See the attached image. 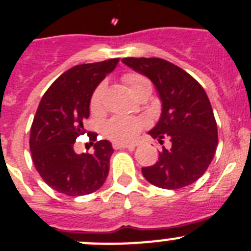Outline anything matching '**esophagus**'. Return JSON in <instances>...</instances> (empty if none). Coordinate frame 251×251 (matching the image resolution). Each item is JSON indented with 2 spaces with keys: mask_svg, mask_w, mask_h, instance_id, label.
Listing matches in <instances>:
<instances>
[{
  "mask_svg": "<svg viewBox=\"0 0 251 251\" xmlns=\"http://www.w3.org/2000/svg\"><path fill=\"white\" fill-rule=\"evenodd\" d=\"M136 147V144H114V149L119 150V149H128V150H135Z\"/></svg>",
  "mask_w": 251,
  "mask_h": 251,
  "instance_id": "esophagus-1",
  "label": "esophagus"
}]
</instances>
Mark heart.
<instances>
[{
	"label": "heart",
	"mask_w": 251,
	"mask_h": 251,
	"mask_svg": "<svg viewBox=\"0 0 251 251\" xmlns=\"http://www.w3.org/2000/svg\"><path fill=\"white\" fill-rule=\"evenodd\" d=\"M125 83L128 86L131 93L136 90L142 84L149 83L144 76L137 75V74H128L125 76ZM102 93H104V86H98L97 90L94 91L93 97L90 100V109L93 114H98L102 109ZM145 123L141 119H131L124 118V116H116L111 120L107 121L105 125V133L110 140L119 144L132 141L135 137L139 135L141 128L144 127Z\"/></svg>",
	"instance_id": "obj_1"
}]
</instances>
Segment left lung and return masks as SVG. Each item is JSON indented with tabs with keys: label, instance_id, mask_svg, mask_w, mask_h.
I'll list each match as a JSON object with an SVG mask.
<instances>
[{
	"label": "left lung",
	"instance_id": "8db88e82",
	"mask_svg": "<svg viewBox=\"0 0 251 251\" xmlns=\"http://www.w3.org/2000/svg\"><path fill=\"white\" fill-rule=\"evenodd\" d=\"M121 62L152 81L161 100V116L149 131L170 149L153 166L142 168L151 184L178 189L194 183L207 171L218 145L212 105L204 89L188 73L161 58H124Z\"/></svg>",
	"mask_w": 251,
	"mask_h": 251
}]
</instances>
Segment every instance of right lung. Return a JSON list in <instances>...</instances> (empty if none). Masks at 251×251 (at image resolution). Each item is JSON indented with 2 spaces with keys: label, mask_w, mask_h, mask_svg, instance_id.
I'll use <instances>...</instances> for the list:
<instances>
[{
  "label": "right lung",
  "mask_w": 251,
  "mask_h": 251,
  "mask_svg": "<svg viewBox=\"0 0 251 251\" xmlns=\"http://www.w3.org/2000/svg\"><path fill=\"white\" fill-rule=\"evenodd\" d=\"M118 63L116 58L73 67L49 86L39 102L30 127V153L43 181L59 193L85 196L106 181L111 142H95L91 154L76 153L74 142L85 132L83 123L90 114L94 91Z\"/></svg>",
  "instance_id": "right-lung-1"
}]
</instances>
